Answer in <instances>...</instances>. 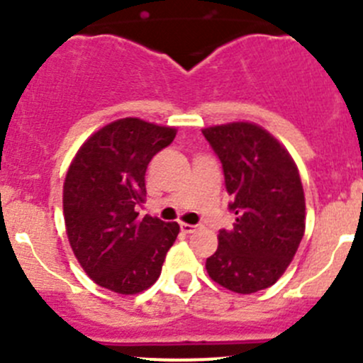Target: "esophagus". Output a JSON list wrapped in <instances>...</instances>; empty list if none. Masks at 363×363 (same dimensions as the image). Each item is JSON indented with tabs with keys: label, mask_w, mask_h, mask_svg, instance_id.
I'll return each mask as SVG.
<instances>
[{
	"label": "esophagus",
	"mask_w": 363,
	"mask_h": 363,
	"mask_svg": "<svg viewBox=\"0 0 363 363\" xmlns=\"http://www.w3.org/2000/svg\"><path fill=\"white\" fill-rule=\"evenodd\" d=\"M196 228H199V226H196V225H188V223H181V230L184 233H193Z\"/></svg>",
	"instance_id": "34e87169"
}]
</instances>
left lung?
<instances>
[{
	"label": "left lung",
	"mask_w": 363,
	"mask_h": 363,
	"mask_svg": "<svg viewBox=\"0 0 363 363\" xmlns=\"http://www.w3.org/2000/svg\"><path fill=\"white\" fill-rule=\"evenodd\" d=\"M223 164L232 230H219L205 269L235 294L272 286L294 259L306 230L302 181L290 152L262 126L230 123L202 130Z\"/></svg>",
	"instance_id": "8db88e82"
}]
</instances>
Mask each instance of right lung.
I'll return each mask as SVG.
<instances>
[{"label":"right lung","mask_w":363,"mask_h":363,"mask_svg":"<svg viewBox=\"0 0 363 363\" xmlns=\"http://www.w3.org/2000/svg\"><path fill=\"white\" fill-rule=\"evenodd\" d=\"M177 130L137 117L91 135L73 158L63 186V212L73 255L87 276L119 295L147 290L179 235L177 223L138 218L145 170Z\"/></svg>","instance_id":"add662e5"}]
</instances>
